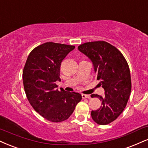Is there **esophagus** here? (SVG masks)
<instances>
[{
    "label": "esophagus",
    "mask_w": 148,
    "mask_h": 148,
    "mask_svg": "<svg viewBox=\"0 0 148 148\" xmlns=\"http://www.w3.org/2000/svg\"><path fill=\"white\" fill-rule=\"evenodd\" d=\"M82 98H83V99H85V98H86V99H90V98H91V97H90V95H88V94H82Z\"/></svg>",
    "instance_id": "1"
}]
</instances>
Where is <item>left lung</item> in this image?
<instances>
[{
  "instance_id": "left-lung-1",
  "label": "left lung",
  "mask_w": 148,
  "mask_h": 148,
  "mask_svg": "<svg viewBox=\"0 0 148 148\" xmlns=\"http://www.w3.org/2000/svg\"><path fill=\"white\" fill-rule=\"evenodd\" d=\"M92 61L99 85L105 90V97L92 94L101 101L92 118L99 125L114 121L125 109L131 92V76L125 58L113 45L106 41L85 42L78 47Z\"/></svg>"
}]
</instances>
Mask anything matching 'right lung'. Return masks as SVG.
<instances>
[{
  "mask_svg": "<svg viewBox=\"0 0 148 148\" xmlns=\"http://www.w3.org/2000/svg\"><path fill=\"white\" fill-rule=\"evenodd\" d=\"M74 48L73 45L45 42L30 52L23 69V85L28 101L39 114L49 121L66 120L82 99L77 92L56 89V81H60V63Z\"/></svg>",
  "mask_w": 148,
  "mask_h": 148,
  "instance_id": "1",
  "label": "right lung"
}]
</instances>
